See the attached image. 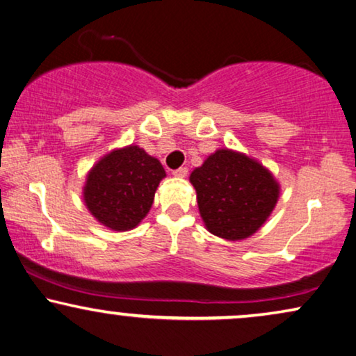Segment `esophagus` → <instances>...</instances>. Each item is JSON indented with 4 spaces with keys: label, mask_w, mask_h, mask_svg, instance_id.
<instances>
[{
    "label": "esophagus",
    "mask_w": 356,
    "mask_h": 356,
    "mask_svg": "<svg viewBox=\"0 0 356 356\" xmlns=\"http://www.w3.org/2000/svg\"><path fill=\"white\" fill-rule=\"evenodd\" d=\"M172 174L176 177H185L188 174V169L187 168H179V169H176V171H172Z\"/></svg>",
    "instance_id": "34e87169"
}]
</instances>
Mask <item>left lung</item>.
Segmentation results:
<instances>
[{"instance_id": "left-lung-1", "label": "left lung", "mask_w": 356, "mask_h": 356, "mask_svg": "<svg viewBox=\"0 0 356 356\" xmlns=\"http://www.w3.org/2000/svg\"><path fill=\"white\" fill-rule=\"evenodd\" d=\"M200 216L213 235L243 240L266 222L279 198V184L257 159L218 149L193 169Z\"/></svg>"}]
</instances>
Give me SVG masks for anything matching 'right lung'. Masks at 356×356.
I'll use <instances>...</instances> for the list:
<instances>
[{"label": "right lung", "instance_id": "add662e5", "mask_svg": "<svg viewBox=\"0 0 356 356\" xmlns=\"http://www.w3.org/2000/svg\"><path fill=\"white\" fill-rule=\"evenodd\" d=\"M164 177L166 171L156 158L137 145H129L104 154L90 169L83 202L99 224L126 232L147 216Z\"/></svg>", "mask_w": 356, "mask_h": 356}]
</instances>
